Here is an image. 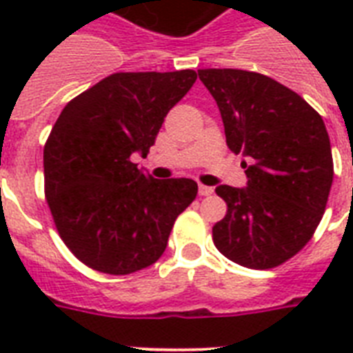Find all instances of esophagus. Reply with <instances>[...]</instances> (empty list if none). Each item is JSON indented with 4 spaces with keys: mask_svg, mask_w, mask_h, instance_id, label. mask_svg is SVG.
Masks as SVG:
<instances>
[{
    "mask_svg": "<svg viewBox=\"0 0 353 353\" xmlns=\"http://www.w3.org/2000/svg\"><path fill=\"white\" fill-rule=\"evenodd\" d=\"M214 192V188L207 187V185H199V196H210Z\"/></svg>",
    "mask_w": 353,
    "mask_h": 353,
    "instance_id": "34e87169",
    "label": "esophagus"
}]
</instances>
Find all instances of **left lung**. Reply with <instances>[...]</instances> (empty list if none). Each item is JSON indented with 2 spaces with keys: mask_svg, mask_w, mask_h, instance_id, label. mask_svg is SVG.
<instances>
[{
  "mask_svg": "<svg viewBox=\"0 0 353 353\" xmlns=\"http://www.w3.org/2000/svg\"><path fill=\"white\" fill-rule=\"evenodd\" d=\"M225 126L227 146L245 161L247 187H216L227 214L212 227L218 251L249 269L295 256L323 220L334 159L323 117L265 74L199 69Z\"/></svg>",
  "mask_w": 353,
  "mask_h": 353,
  "instance_id": "left-lung-1",
  "label": "left lung"
}]
</instances>
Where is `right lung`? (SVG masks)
<instances>
[{"instance_id":"1","label":"right lung","mask_w":353,"mask_h":353,"mask_svg":"<svg viewBox=\"0 0 353 353\" xmlns=\"http://www.w3.org/2000/svg\"><path fill=\"white\" fill-rule=\"evenodd\" d=\"M196 79L192 69L110 74L54 122L43 148L46 198L60 238L88 268L130 274L157 262L196 199L192 179H154L133 163Z\"/></svg>"}]
</instances>
